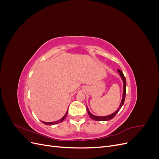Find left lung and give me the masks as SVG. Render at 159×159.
<instances>
[{"mask_svg": "<svg viewBox=\"0 0 159 159\" xmlns=\"http://www.w3.org/2000/svg\"><path fill=\"white\" fill-rule=\"evenodd\" d=\"M117 71L119 72V74L121 76V78L123 80V98H122V100H121V102L120 103V105L119 108L117 109V111L115 112H114L113 113L109 115H107V116H96V115H94L93 114H91L90 113V111H89L88 108L87 107V111H88V113L89 116L95 121H109V120L112 119L115 115H117V113L119 111L120 109L121 108V107L123 106V105L124 104V102H125V95H126V79H125V77L124 76L123 72L120 70H117Z\"/></svg>", "mask_w": 159, "mask_h": 159, "instance_id": "1", "label": "left lung"}]
</instances>
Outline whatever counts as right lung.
Here are the masks:
<instances>
[{"label": "right lung", "mask_w": 159, "mask_h": 159, "mask_svg": "<svg viewBox=\"0 0 159 159\" xmlns=\"http://www.w3.org/2000/svg\"><path fill=\"white\" fill-rule=\"evenodd\" d=\"M67 114H68V111H67V112L66 113V114L64 115V116L62 117L61 119H60V120H58V121H54V122H49V123H48V122H44V121H42L43 123H44L45 125H55V124H57V123H61V121H63L65 119V118L66 117V116H67Z\"/></svg>", "instance_id": "1"}]
</instances>
